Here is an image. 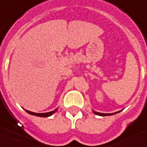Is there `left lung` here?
I'll use <instances>...</instances> for the list:
<instances>
[{"instance_id": "obj_1", "label": "left lung", "mask_w": 147, "mask_h": 147, "mask_svg": "<svg viewBox=\"0 0 147 147\" xmlns=\"http://www.w3.org/2000/svg\"><path fill=\"white\" fill-rule=\"evenodd\" d=\"M93 113L96 114V115H98V116H110V115H113V114H116V113L121 112V111H118V112H116V113H98V112H96L95 110H92Z\"/></svg>"}]
</instances>
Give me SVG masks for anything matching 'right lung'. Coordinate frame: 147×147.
Masks as SVG:
<instances>
[{"instance_id":"1","label":"right lung","mask_w":147,"mask_h":147,"mask_svg":"<svg viewBox=\"0 0 147 147\" xmlns=\"http://www.w3.org/2000/svg\"><path fill=\"white\" fill-rule=\"evenodd\" d=\"M25 110V109H24ZM26 110V112H27L28 113L31 114V115H34V116L37 117H48L51 116L53 113H55L58 110V108H56L55 110H54L53 111H51V112H47V113H34V112H31V111H29V110Z\"/></svg>"}]
</instances>
